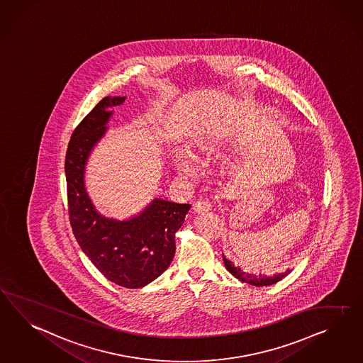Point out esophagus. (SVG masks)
I'll return each mask as SVG.
<instances>
[{
    "label": "esophagus",
    "mask_w": 363,
    "mask_h": 363,
    "mask_svg": "<svg viewBox=\"0 0 363 363\" xmlns=\"http://www.w3.org/2000/svg\"><path fill=\"white\" fill-rule=\"evenodd\" d=\"M211 208H212V205L209 204L206 200H199L194 205V211L196 213H204V212L211 211Z\"/></svg>",
    "instance_id": "34e87169"
}]
</instances>
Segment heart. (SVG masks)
I'll return each mask as SVG.
<instances>
[{"mask_svg": "<svg viewBox=\"0 0 363 363\" xmlns=\"http://www.w3.org/2000/svg\"><path fill=\"white\" fill-rule=\"evenodd\" d=\"M175 159H177V168L182 174H186V175L195 174V160L188 150L177 149Z\"/></svg>", "mask_w": 363, "mask_h": 363, "instance_id": "heart-1", "label": "heart"}]
</instances>
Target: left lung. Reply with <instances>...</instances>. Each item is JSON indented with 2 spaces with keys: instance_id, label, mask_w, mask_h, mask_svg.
<instances>
[{
  "instance_id": "obj_1",
  "label": "left lung",
  "mask_w": 363,
  "mask_h": 363,
  "mask_svg": "<svg viewBox=\"0 0 363 363\" xmlns=\"http://www.w3.org/2000/svg\"><path fill=\"white\" fill-rule=\"evenodd\" d=\"M223 262H225L226 269H229V272H230L232 275H234L237 279L241 280L243 283L252 284V286H255V287H263V286H271V284H275V283H278L279 280L283 279L284 277H287L289 272H291V269H287L286 272H283V274H278V275H274V277H267V275H259V277H257V275H251V274L242 272L241 269L234 267L232 264V262H229L226 258H223Z\"/></svg>"
}]
</instances>
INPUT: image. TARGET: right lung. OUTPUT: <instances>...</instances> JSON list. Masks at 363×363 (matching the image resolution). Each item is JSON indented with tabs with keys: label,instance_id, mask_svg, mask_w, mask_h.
I'll return each mask as SVG.
<instances>
[{
	"label": "right lung",
	"instance_id": "right-lung-1",
	"mask_svg": "<svg viewBox=\"0 0 363 363\" xmlns=\"http://www.w3.org/2000/svg\"><path fill=\"white\" fill-rule=\"evenodd\" d=\"M125 97H104L84 117L65 152L68 216L74 238L104 277L126 289H140L167 269L175 255V233L191 205L154 200L129 221H114L94 211L84 188V167L91 150L106 130L108 108Z\"/></svg>",
	"mask_w": 363,
	"mask_h": 363
}]
</instances>
